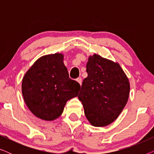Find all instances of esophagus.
Returning <instances> with one entry per match:
<instances>
[{
  "instance_id": "obj_1",
  "label": "esophagus",
  "mask_w": 154,
  "mask_h": 154,
  "mask_svg": "<svg viewBox=\"0 0 154 154\" xmlns=\"http://www.w3.org/2000/svg\"><path fill=\"white\" fill-rule=\"evenodd\" d=\"M76 81L80 84V85H81V84H82V79H81V78H78V79H76Z\"/></svg>"
}]
</instances>
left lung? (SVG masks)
<instances>
[{
    "instance_id": "left-lung-1",
    "label": "left lung",
    "mask_w": 154,
    "mask_h": 154,
    "mask_svg": "<svg viewBox=\"0 0 154 154\" xmlns=\"http://www.w3.org/2000/svg\"><path fill=\"white\" fill-rule=\"evenodd\" d=\"M86 71L88 77L83 80L78 97L92 125H108L117 119L127 104L129 80L118 63L98 54L90 57Z\"/></svg>"
}]
</instances>
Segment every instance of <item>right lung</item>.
<instances>
[{
    "mask_svg": "<svg viewBox=\"0 0 154 154\" xmlns=\"http://www.w3.org/2000/svg\"><path fill=\"white\" fill-rule=\"evenodd\" d=\"M62 54L39 58L23 78L22 95L35 116L45 121L60 117L65 104L79 94L81 85L71 79Z\"/></svg>",
    "mask_w": 154,
    "mask_h": 154,
    "instance_id": "right-lung-1",
    "label": "right lung"
}]
</instances>
